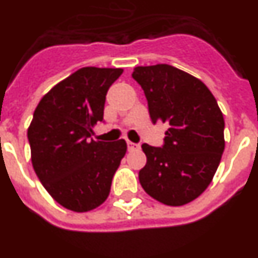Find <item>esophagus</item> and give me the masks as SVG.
<instances>
[{"mask_svg": "<svg viewBox=\"0 0 258 258\" xmlns=\"http://www.w3.org/2000/svg\"><path fill=\"white\" fill-rule=\"evenodd\" d=\"M127 148H128V151H135V149H139V144H135V143L127 140Z\"/></svg>", "mask_w": 258, "mask_h": 258, "instance_id": "1", "label": "esophagus"}]
</instances>
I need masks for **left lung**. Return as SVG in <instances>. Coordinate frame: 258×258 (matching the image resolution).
<instances>
[{"label":"left lung","instance_id":"8db88e82","mask_svg":"<svg viewBox=\"0 0 258 258\" xmlns=\"http://www.w3.org/2000/svg\"><path fill=\"white\" fill-rule=\"evenodd\" d=\"M152 122L169 125L164 146L143 144L140 185L168 206L198 198L213 181L224 151V119L213 93L194 76L168 64L136 67Z\"/></svg>","mask_w":258,"mask_h":258}]
</instances>
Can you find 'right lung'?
I'll use <instances>...</instances> for the list:
<instances>
[{
  "instance_id": "add662e5",
  "label": "right lung",
  "mask_w": 258,
  "mask_h": 258,
  "mask_svg": "<svg viewBox=\"0 0 258 258\" xmlns=\"http://www.w3.org/2000/svg\"><path fill=\"white\" fill-rule=\"evenodd\" d=\"M120 68L85 67L60 81L36 106L27 131L39 181L62 207L86 213L109 197L127 144L89 139L103 122L106 94Z\"/></svg>"
}]
</instances>
